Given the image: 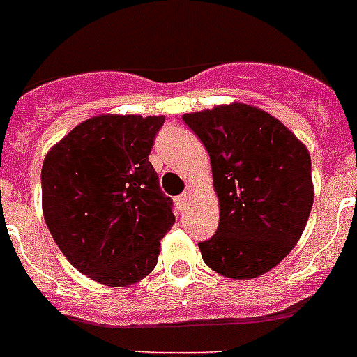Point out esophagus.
Here are the masks:
<instances>
[{"mask_svg":"<svg viewBox=\"0 0 357 357\" xmlns=\"http://www.w3.org/2000/svg\"><path fill=\"white\" fill-rule=\"evenodd\" d=\"M176 202H178V205H181V207H185V205H188L189 202H191V195H189V191L182 192V195L178 196V198H176Z\"/></svg>","mask_w":357,"mask_h":357,"instance_id":"34e87169","label":"esophagus"}]
</instances>
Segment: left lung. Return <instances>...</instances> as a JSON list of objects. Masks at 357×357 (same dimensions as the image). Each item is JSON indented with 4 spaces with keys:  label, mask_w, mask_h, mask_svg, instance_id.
I'll return each instance as SVG.
<instances>
[{
    "label": "left lung",
    "mask_w": 357,
    "mask_h": 357,
    "mask_svg": "<svg viewBox=\"0 0 357 357\" xmlns=\"http://www.w3.org/2000/svg\"><path fill=\"white\" fill-rule=\"evenodd\" d=\"M211 155L219 227L200 243L215 273L250 280L292 251L313 207L312 159L273 114L243 102L185 113Z\"/></svg>",
    "instance_id": "1"
}]
</instances>
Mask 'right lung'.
Segmentation results:
<instances>
[{"mask_svg": "<svg viewBox=\"0 0 357 357\" xmlns=\"http://www.w3.org/2000/svg\"><path fill=\"white\" fill-rule=\"evenodd\" d=\"M165 116L99 114L47 152L42 211L54 243L84 276L127 287L150 274L175 223L149 161Z\"/></svg>", "mask_w": 357, "mask_h": 357, "instance_id": "obj_1", "label": "right lung"}]
</instances>
